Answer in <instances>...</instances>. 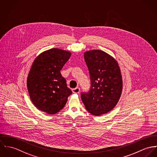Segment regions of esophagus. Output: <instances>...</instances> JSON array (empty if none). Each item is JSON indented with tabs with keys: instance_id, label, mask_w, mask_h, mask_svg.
Listing matches in <instances>:
<instances>
[{
	"instance_id": "34e87169",
	"label": "esophagus",
	"mask_w": 157,
	"mask_h": 157,
	"mask_svg": "<svg viewBox=\"0 0 157 157\" xmlns=\"http://www.w3.org/2000/svg\"><path fill=\"white\" fill-rule=\"evenodd\" d=\"M72 91L73 93H79L80 91V88L79 87H76L72 90Z\"/></svg>"
}]
</instances>
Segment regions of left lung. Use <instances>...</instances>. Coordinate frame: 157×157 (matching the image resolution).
<instances>
[{"label":"left lung","instance_id":"1","mask_svg":"<svg viewBox=\"0 0 157 157\" xmlns=\"http://www.w3.org/2000/svg\"><path fill=\"white\" fill-rule=\"evenodd\" d=\"M91 81L89 91L81 93V99L87 111L101 116L111 111L122 94V75L117 61L101 50L84 52Z\"/></svg>","mask_w":157,"mask_h":157}]
</instances>
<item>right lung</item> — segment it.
I'll list each match as a JSON object with an SVG mask.
<instances>
[{
  "label": "right lung",
  "mask_w": 157,
  "mask_h": 157,
  "mask_svg": "<svg viewBox=\"0 0 157 157\" xmlns=\"http://www.w3.org/2000/svg\"><path fill=\"white\" fill-rule=\"evenodd\" d=\"M71 53L53 48L40 53L34 61L27 78L31 101L40 110L54 114L66 104L72 93L60 70Z\"/></svg>",
  "instance_id": "1"
}]
</instances>
